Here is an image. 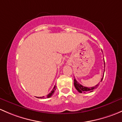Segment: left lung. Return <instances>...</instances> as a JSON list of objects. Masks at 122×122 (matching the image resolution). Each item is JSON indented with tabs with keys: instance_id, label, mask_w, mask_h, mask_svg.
<instances>
[{
	"instance_id": "obj_1",
	"label": "left lung",
	"mask_w": 122,
	"mask_h": 122,
	"mask_svg": "<svg viewBox=\"0 0 122 122\" xmlns=\"http://www.w3.org/2000/svg\"><path fill=\"white\" fill-rule=\"evenodd\" d=\"M104 65H105V61H104ZM105 72V71H104ZM103 76H104V74H103ZM103 78V77L102 78L101 81H102ZM99 83H98V85H96V86H95L94 87H85V86H82L81 84H80L79 83L77 82V80L76 79H74V85H75V88L76 89V90L79 92V93H86V92H92L95 89L97 88L98 87V86L99 85Z\"/></svg>"
}]
</instances>
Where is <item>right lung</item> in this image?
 Masks as SVG:
<instances>
[{
	"instance_id": "right-lung-1",
	"label": "right lung",
	"mask_w": 122,
	"mask_h": 122,
	"mask_svg": "<svg viewBox=\"0 0 122 122\" xmlns=\"http://www.w3.org/2000/svg\"><path fill=\"white\" fill-rule=\"evenodd\" d=\"M55 90H56V86H54L53 89H52V91L51 92V93H49L48 95H47V96H42V97H38V98H41V99H46V98H49V97H51V96H52V95H53L54 92H55Z\"/></svg>"
}]
</instances>
